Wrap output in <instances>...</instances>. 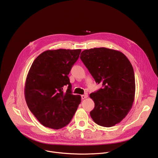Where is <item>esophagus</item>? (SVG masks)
<instances>
[{
	"label": "esophagus",
	"mask_w": 158,
	"mask_h": 158,
	"mask_svg": "<svg viewBox=\"0 0 158 158\" xmlns=\"http://www.w3.org/2000/svg\"><path fill=\"white\" fill-rule=\"evenodd\" d=\"M87 97H88L87 94H84V95H82V96H81V98H82V99H86Z\"/></svg>",
	"instance_id": "esophagus-1"
}]
</instances>
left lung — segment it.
<instances>
[{
    "instance_id": "obj_1",
    "label": "left lung",
    "mask_w": 158,
    "mask_h": 158,
    "mask_svg": "<svg viewBox=\"0 0 158 158\" xmlns=\"http://www.w3.org/2000/svg\"><path fill=\"white\" fill-rule=\"evenodd\" d=\"M80 58L96 83L102 85L89 95L94 102L90 115L99 126H114L127 116L134 102L133 67L123 53L106 48L84 50Z\"/></svg>"
}]
</instances>
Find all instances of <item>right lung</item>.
I'll return each instance as SVG.
<instances>
[{
  "label": "right lung",
  "mask_w": 158,
  "mask_h": 158,
  "mask_svg": "<svg viewBox=\"0 0 158 158\" xmlns=\"http://www.w3.org/2000/svg\"><path fill=\"white\" fill-rule=\"evenodd\" d=\"M81 49L48 50L33 62L27 76L24 95L30 110L44 126L59 129L68 124L81 102L73 95L68 77ZM66 85V92L63 91Z\"/></svg>",
  "instance_id": "1"
}]
</instances>
